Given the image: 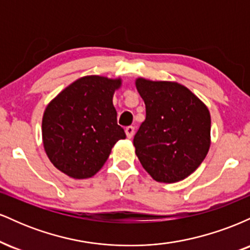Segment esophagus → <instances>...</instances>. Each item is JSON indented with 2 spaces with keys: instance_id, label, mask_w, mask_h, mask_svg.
<instances>
[{
  "instance_id": "34e87169",
  "label": "esophagus",
  "mask_w": 250,
  "mask_h": 250,
  "mask_svg": "<svg viewBox=\"0 0 250 250\" xmlns=\"http://www.w3.org/2000/svg\"><path fill=\"white\" fill-rule=\"evenodd\" d=\"M125 135H127L128 139H131L134 133H135V128L134 127H127V128H125Z\"/></svg>"
}]
</instances>
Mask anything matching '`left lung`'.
I'll return each mask as SVG.
<instances>
[{
    "instance_id": "obj_1",
    "label": "left lung",
    "mask_w": 250,
    "mask_h": 250,
    "mask_svg": "<svg viewBox=\"0 0 250 250\" xmlns=\"http://www.w3.org/2000/svg\"><path fill=\"white\" fill-rule=\"evenodd\" d=\"M146 120L134 136L135 153L157 182L174 183L194 173L210 147V113L185 85L139 77Z\"/></svg>"
}]
</instances>
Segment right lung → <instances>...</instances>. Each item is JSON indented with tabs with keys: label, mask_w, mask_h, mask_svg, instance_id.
<instances>
[{
	"label": "right lung",
	"mask_w": 250,
	"mask_h": 250,
	"mask_svg": "<svg viewBox=\"0 0 250 250\" xmlns=\"http://www.w3.org/2000/svg\"><path fill=\"white\" fill-rule=\"evenodd\" d=\"M121 79L89 75L74 81L49 102L42 141L54 167L73 179L94 176L119 140L125 139L113 104Z\"/></svg>",
	"instance_id": "right-lung-1"
}]
</instances>
